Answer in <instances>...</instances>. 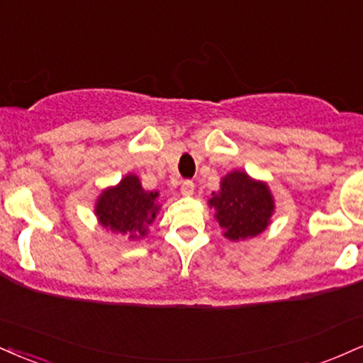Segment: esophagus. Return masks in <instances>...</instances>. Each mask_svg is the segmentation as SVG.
Listing matches in <instances>:
<instances>
[{"label": "esophagus", "mask_w": 363, "mask_h": 363, "mask_svg": "<svg viewBox=\"0 0 363 363\" xmlns=\"http://www.w3.org/2000/svg\"><path fill=\"white\" fill-rule=\"evenodd\" d=\"M194 193V182L193 181H184L181 186V194L182 196H191Z\"/></svg>", "instance_id": "esophagus-1"}]
</instances>
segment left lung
<instances>
[{
  "instance_id": "8db88e82",
  "label": "left lung",
  "mask_w": 363,
  "mask_h": 363,
  "mask_svg": "<svg viewBox=\"0 0 363 363\" xmlns=\"http://www.w3.org/2000/svg\"><path fill=\"white\" fill-rule=\"evenodd\" d=\"M209 208L230 242L253 238L267 230L276 211V199L269 184L248 176L245 170H231L221 177L220 189L211 193Z\"/></svg>"
}]
</instances>
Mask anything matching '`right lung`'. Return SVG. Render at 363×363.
<instances>
[{
    "label": "right lung",
    "mask_w": 363,
    "mask_h": 363,
    "mask_svg": "<svg viewBox=\"0 0 363 363\" xmlns=\"http://www.w3.org/2000/svg\"><path fill=\"white\" fill-rule=\"evenodd\" d=\"M160 211L159 191H145L137 174H126L115 186L106 187L94 201L98 223L128 240H142Z\"/></svg>",
    "instance_id": "add662e5"
}]
</instances>
